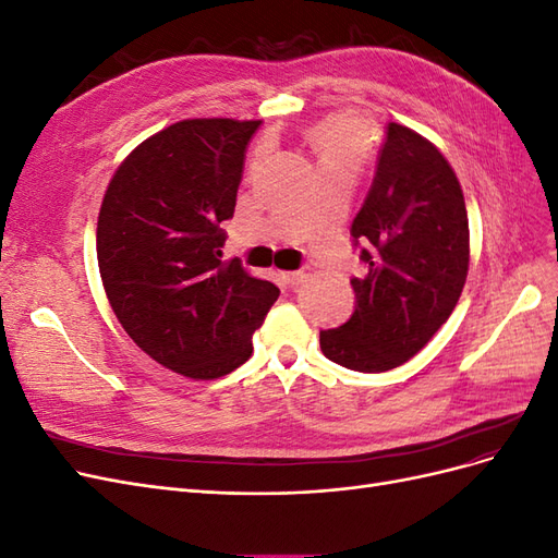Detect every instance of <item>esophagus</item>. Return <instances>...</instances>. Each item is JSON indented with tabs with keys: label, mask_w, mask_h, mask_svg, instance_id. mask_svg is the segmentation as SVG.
I'll return each mask as SVG.
<instances>
[{
	"label": "esophagus",
	"mask_w": 558,
	"mask_h": 558,
	"mask_svg": "<svg viewBox=\"0 0 558 558\" xmlns=\"http://www.w3.org/2000/svg\"><path fill=\"white\" fill-rule=\"evenodd\" d=\"M281 279L289 289H298V286L305 281V272H281Z\"/></svg>",
	"instance_id": "34e87169"
}]
</instances>
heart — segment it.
Returning a JSON list of instances; mask_svg holds the SVG:
<instances>
[{
  "label": "heart",
  "instance_id": "1",
  "mask_svg": "<svg viewBox=\"0 0 558 558\" xmlns=\"http://www.w3.org/2000/svg\"><path fill=\"white\" fill-rule=\"evenodd\" d=\"M305 140L314 148L320 172H359L373 154V134L363 118L353 113H330L318 118L307 130Z\"/></svg>",
  "mask_w": 558,
  "mask_h": 558
}]
</instances>
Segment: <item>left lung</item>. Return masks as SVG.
<instances>
[{
  "mask_svg": "<svg viewBox=\"0 0 558 558\" xmlns=\"http://www.w3.org/2000/svg\"><path fill=\"white\" fill-rule=\"evenodd\" d=\"M351 238L367 275L351 279L356 310L340 328L320 330V351L356 373H386L442 328L470 263L461 183L440 150L414 130L388 123Z\"/></svg>",
  "mask_w": 558,
  "mask_h": 558,
  "instance_id": "8db88e82",
  "label": "left lung"
}]
</instances>
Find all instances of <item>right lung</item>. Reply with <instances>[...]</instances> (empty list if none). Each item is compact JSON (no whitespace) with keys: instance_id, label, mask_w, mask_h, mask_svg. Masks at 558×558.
<instances>
[{"instance_id":"obj_1","label":"right lung","mask_w":558,"mask_h":558,"mask_svg":"<svg viewBox=\"0 0 558 558\" xmlns=\"http://www.w3.org/2000/svg\"><path fill=\"white\" fill-rule=\"evenodd\" d=\"M260 121L193 118L142 142L118 167L97 218L109 305L150 359L191 379L248 361L275 283L221 260L246 146Z\"/></svg>"}]
</instances>
